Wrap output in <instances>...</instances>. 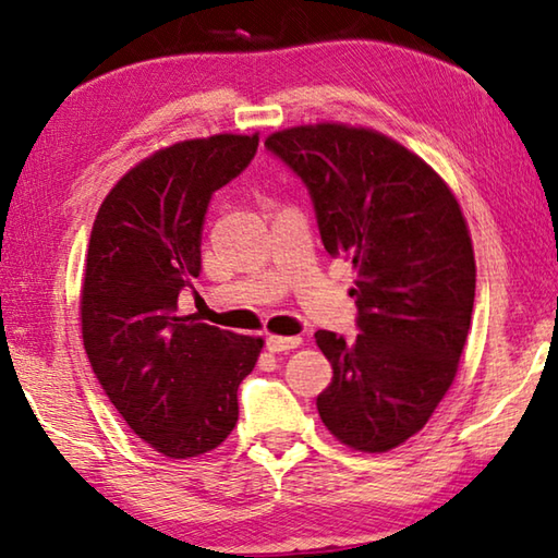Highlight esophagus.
Here are the masks:
<instances>
[{"instance_id": "1", "label": "esophagus", "mask_w": 558, "mask_h": 558, "mask_svg": "<svg viewBox=\"0 0 558 558\" xmlns=\"http://www.w3.org/2000/svg\"><path fill=\"white\" fill-rule=\"evenodd\" d=\"M302 344V337H282V335H270L266 339V347L270 352H290V349H298Z\"/></svg>"}]
</instances>
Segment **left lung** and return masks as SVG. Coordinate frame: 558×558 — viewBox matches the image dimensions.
Returning <instances> with one entry per match:
<instances>
[{
  "mask_svg": "<svg viewBox=\"0 0 558 558\" xmlns=\"http://www.w3.org/2000/svg\"><path fill=\"white\" fill-rule=\"evenodd\" d=\"M266 147L313 196L329 256L356 270V339L319 329L332 384L319 418L342 446L386 452L426 426L456 381L475 302V253L456 194L384 132L295 125Z\"/></svg>",
  "mask_w": 558,
  "mask_h": 558,
  "instance_id": "1",
  "label": "left lung"
}]
</instances>
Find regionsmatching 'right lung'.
Wrapping results in <instances>:
<instances>
[{
	"mask_svg": "<svg viewBox=\"0 0 558 558\" xmlns=\"http://www.w3.org/2000/svg\"><path fill=\"white\" fill-rule=\"evenodd\" d=\"M256 135L221 132L157 149L118 179L96 214L81 286L93 372L135 436L167 458L204 456L239 421V384L263 339L179 315L202 270L211 194L239 177Z\"/></svg>",
	"mask_w": 558,
	"mask_h": 558,
	"instance_id": "add662e5",
	"label": "right lung"
}]
</instances>
